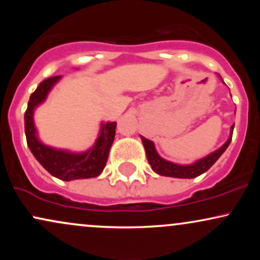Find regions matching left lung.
<instances>
[{
	"mask_svg": "<svg viewBox=\"0 0 260 260\" xmlns=\"http://www.w3.org/2000/svg\"><path fill=\"white\" fill-rule=\"evenodd\" d=\"M220 78H221V77H220ZM234 127L235 124H232L231 131H230L229 139L226 140V143L221 148H219L217 150L207 155V156L203 157V159L190 164V165H178V164L171 162V161L162 159V157L157 154L154 143L151 142V140L144 138V137L142 136H140V138H142L143 145H144V149H145V153H147L148 162L150 164L153 171H155L156 174H159L161 176H166V177L194 178V177H198L199 175L204 174L205 171H208V170L216 162V160L221 156L223 151L228 149L232 139Z\"/></svg>",
	"mask_w": 260,
	"mask_h": 260,
	"instance_id": "1",
	"label": "left lung"
}]
</instances>
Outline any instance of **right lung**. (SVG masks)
Wrapping results in <instances>:
<instances>
[{"mask_svg":"<svg viewBox=\"0 0 260 260\" xmlns=\"http://www.w3.org/2000/svg\"><path fill=\"white\" fill-rule=\"evenodd\" d=\"M61 79V76L51 77L41 82L28 103L24 115L25 137L28 147L40 165L49 174L62 181L83 180L99 176L103 172L109 157L116 133V122L101 123V129L96 142L84 153H72L62 149L47 147L38 138L34 124V110L46 100L52 86Z\"/></svg>","mask_w":260,"mask_h":260,"instance_id":"right-lung-1","label":"right lung"}]
</instances>
